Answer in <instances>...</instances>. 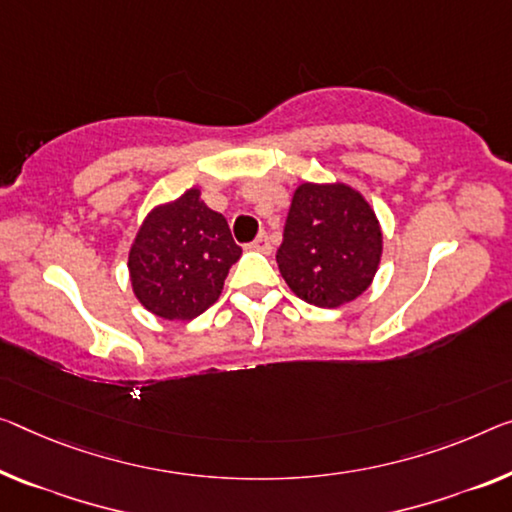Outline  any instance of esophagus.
Instances as JSON below:
<instances>
[{"instance_id": "obj_1", "label": "esophagus", "mask_w": 512, "mask_h": 512, "mask_svg": "<svg viewBox=\"0 0 512 512\" xmlns=\"http://www.w3.org/2000/svg\"><path fill=\"white\" fill-rule=\"evenodd\" d=\"M249 249H254V251H263V254H270L272 251V245H270V240H267V233L265 231H261L256 235V240L251 242L249 245Z\"/></svg>"}]
</instances>
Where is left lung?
Here are the masks:
<instances>
[{
	"label": "left lung",
	"instance_id": "8db88e82",
	"mask_svg": "<svg viewBox=\"0 0 512 512\" xmlns=\"http://www.w3.org/2000/svg\"><path fill=\"white\" fill-rule=\"evenodd\" d=\"M382 226L348 183H302L293 192L277 263L288 288L320 309L366 293L382 261Z\"/></svg>",
	"mask_w": 512,
	"mask_h": 512
}]
</instances>
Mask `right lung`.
<instances>
[{
	"label": "right lung",
	"mask_w": 512,
	"mask_h": 512,
	"mask_svg": "<svg viewBox=\"0 0 512 512\" xmlns=\"http://www.w3.org/2000/svg\"><path fill=\"white\" fill-rule=\"evenodd\" d=\"M240 254L224 215L190 187L139 224L128 251L132 293L157 318L192 320L219 300Z\"/></svg>",
	"instance_id": "right-lung-1"
}]
</instances>
